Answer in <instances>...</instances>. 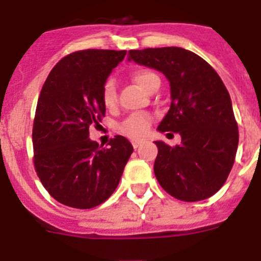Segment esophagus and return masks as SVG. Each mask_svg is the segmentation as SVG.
Returning <instances> with one entry per match:
<instances>
[{
    "mask_svg": "<svg viewBox=\"0 0 261 261\" xmlns=\"http://www.w3.org/2000/svg\"><path fill=\"white\" fill-rule=\"evenodd\" d=\"M141 145V141L140 140H134L133 141V146H134V148H139V146H140Z\"/></svg>",
    "mask_w": 261,
    "mask_h": 261,
    "instance_id": "34e87169",
    "label": "esophagus"
}]
</instances>
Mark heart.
Returning a JSON list of instances; mask_svg holds the SVG:
<instances>
[{"instance_id": "heart-1", "label": "heart", "mask_w": 261, "mask_h": 261, "mask_svg": "<svg viewBox=\"0 0 261 261\" xmlns=\"http://www.w3.org/2000/svg\"><path fill=\"white\" fill-rule=\"evenodd\" d=\"M134 83L144 92H149L154 83L159 82V77L155 72L148 69H139L131 75ZM102 100L106 108L111 110L116 106V88L112 80H107L102 89ZM150 125V117L148 115H134L130 116L126 121H123L120 126V131L125 136L133 139L143 138L148 131Z\"/></svg>"}]
</instances>
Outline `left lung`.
Here are the masks:
<instances>
[{
	"label": "left lung",
	"mask_w": 261,
	"mask_h": 261,
	"mask_svg": "<svg viewBox=\"0 0 261 261\" xmlns=\"http://www.w3.org/2000/svg\"><path fill=\"white\" fill-rule=\"evenodd\" d=\"M127 61L162 72L171 87V107L159 133L181 136L174 148L154 141L159 185L182 201L211 198L224 185L239 146L231 97L206 61L179 47L128 50Z\"/></svg>",
	"instance_id": "1"
}]
</instances>
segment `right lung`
Masks as SVG:
<instances>
[{"mask_svg":"<svg viewBox=\"0 0 261 261\" xmlns=\"http://www.w3.org/2000/svg\"><path fill=\"white\" fill-rule=\"evenodd\" d=\"M126 50L85 49L63 57L48 75L33 126L34 166L58 203L90 209L120 184L134 148L117 135L108 148L89 139L106 115L102 89Z\"/></svg>","mask_w":261,"mask_h":261,"instance_id":"obj_1","label":"right lung"}]
</instances>
